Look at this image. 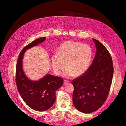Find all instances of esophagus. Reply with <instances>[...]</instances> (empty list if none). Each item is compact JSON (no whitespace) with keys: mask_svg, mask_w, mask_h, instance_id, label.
<instances>
[{"mask_svg":"<svg viewBox=\"0 0 126 126\" xmlns=\"http://www.w3.org/2000/svg\"><path fill=\"white\" fill-rule=\"evenodd\" d=\"M69 83V81H67V80H65L64 81V83L65 84H67V83Z\"/></svg>","mask_w":126,"mask_h":126,"instance_id":"1","label":"esophagus"}]
</instances>
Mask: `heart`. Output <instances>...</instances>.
Listing matches in <instances>:
<instances>
[{"mask_svg": "<svg viewBox=\"0 0 126 126\" xmlns=\"http://www.w3.org/2000/svg\"><path fill=\"white\" fill-rule=\"evenodd\" d=\"M92 57V50L87 44L72 41L63 43L58 53L51 56V63L55 73L59 75L65 66L63 76L70 78L83 75L88 69Z\"/></svg>", "mask_w": 126, "mask_h": 126, "instance_id": "heart-1", "label": "heart"}]
</instances>
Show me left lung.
Here are the masks:
<instances>
[{
  "label": "left lung",
  "mask_w": 126,
  "mask_h": 126,
  "mask_svg": "<svg viewBox=\"0 0 126 126\" xmlns=\"http://www.w3.org/2000/svg\"><path fill=\"white\" fill-rule=\"evenodd\" d=\"M96 52L92 64L85 73L72 80V101L75 108L84 113L95 111L108 96L113 75L111 56L104 45L95 39Z\"/></svg>",
  "instance_id": "8db88e82"
}]
</instances>
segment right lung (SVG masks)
<instances>
[{"mask_svg":"<svg viewBox=\"0 0 126 126\" xmlns=\"http://www.w3.org/2000/svg\"><path fill=\"white\" fill-rule=\"evenodd\" d=\"M46 37L37 39L25 46L18 58L16 69V82L18 91L23 100L32 109L44 111L49 109L56 100V91L63 84V79L46 75L39 81H32L25 75L22 60L25 51L44 42Z\"/></svg>","mask_w":126,"mask_h":126,"instance_id":"right-lung-1","label":"right lung"}]
</instances>
